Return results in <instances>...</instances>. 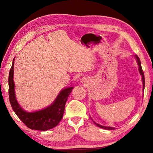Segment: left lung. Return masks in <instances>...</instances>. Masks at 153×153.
<instances>
[{
  "label": "left lung",
  "mask_w": 153,
  "mask_h": 153,
  "mask_svg": "<svg viewBox=\"0 0 153 153\" xmlns=\"http://www.w3.org/2000/svg\"><path fill=\"white\" fill-rule=\"evenodd\" d=\"M135 58H136V60H137V64H138V66H139V73H140V74L142 76V81H143V89L144 90L145 89V76H144V73L143 71V70H142V68H141V61H140V59H139V57L137 56V55H135ZM93 122L95 123V124L97 125L98 127H99V128H101L102 129H108V130H110V129H114L115 128H113V127H108V126H101L100 124H98V123H97L96 122H95L93 121Z\"/></svg>",
  "instance_id": "obj_1"
}]
</instances>
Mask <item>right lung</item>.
<instances>
[{
  "mask_svg": "<svg viewBox=\"0 0 153 153\" xmlns=\"http://www.w3.org/2000/svg\"><path fill=\"white\" fill-rule=\"evenodd\" d=\"M14 62L8 77V94L10 102L12 108L22 122L31 129L47 131L56 127L63 117L65 105L68 97L70 95L74 87L63 89L58 94L54 101L47 108L39 111L28 112L23 110L16 99L14 91Z\"/></svg>",
  "mask_w": 153,
  "mask_h": 153,
  "instance_id": "1",
  "label": "right lung"
}]
</instances>
